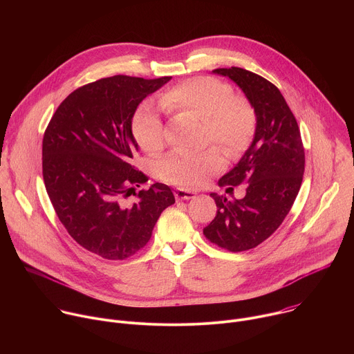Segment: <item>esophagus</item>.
I'll use <instances>...</instances> for the list:
<instances>
[{
    "label": "esophagus",
    "mask_w": 354,
    "mask_h": 354,
    "mask_svg": "<svg viewBox=\"0 0 354 354\" xmlns=\"http://www.w3.org/2000/svg\"><path fill=\"white\" fill-rule=\"evenodd\" d=\"M194 196H196L194 192H190V190H186V189L178 187V189L175 190V197H176L178 200H189V198H193Z\"/></svg>",
    "instance_id": "esophagus-1"
}]
</instances>
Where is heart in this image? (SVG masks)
Masks as SVG:
<instances>
[{
    "mask_svg": "<svg viewBox=\"0 0 354 354\" xmlns=\"http://www.w3.org/2000/svg\"><path fill=\"white\" fill-rule=\"evenodd\" d=\"M160 105L175 115L203 120L206 142L221 145L230 156L245 151L257 131V112L249 100L234 95L228 84L212 77L190 78L168 88L160 95ZM131 131L145 153H157L164 145L162 120L148 105L136 111ZM223 167L224 158L217 148L197 154L175 151L161 161L158 174L165 182L196 187Z\"/></svg>",
    "mask_w": 354,
    "mask_h": 354,
    "instance_id": "heart-1",
    "label": "heart"
}]
</instances>
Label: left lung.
Returning <instances> with one entry per match:
<instances>
[{"instance_id":"8db88e82","label":"left lung","mask_w":354,"mask_h":354,"mask_svg":"<svg viewBox=\"0 0 354 354\" xmlns=\"http://www.w3.org/2000/svg\"><path fill=\"white\" fill-rule=\"evenodd\" d=\"M213 73L234 81L257 112L252 144L218 180L220 186L248 183L246 194L230 201L212 193L217 216L203 228L213 243L242 252L268 239L288 214L304 175L306 154L297 120L277 86L239 67L216 68Z\"/></svg>"}]
</instances>
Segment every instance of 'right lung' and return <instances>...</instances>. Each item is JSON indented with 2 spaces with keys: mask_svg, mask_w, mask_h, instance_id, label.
<instances>
[{
  "mask_svg": "<svg viewBox=\"0 0 354 354\" xmlns=\"http://www.w3.org/2000/svg\"><path fill=\"white\" fill-rule=\"evenodd\" d=\"M172 77L113 75L71 92L43 136V180L73 239L92 254L123 261L144 248L161 213L175 203L164 183L134 193L147 176L130 165L138 151L131 119L141 100Z\"/></svg>",
  "mask_w": 354,
  "mask_h": 354,
  "instance_id": "add662e5",
  "label": "right lung"
}]
</instances>
